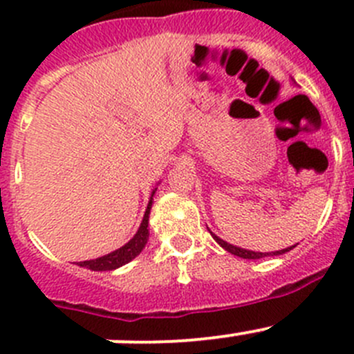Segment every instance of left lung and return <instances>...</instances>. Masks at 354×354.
<instances>
[{
    "instance_id": "1",
    "label": "left lung",
    "mask_w": 354,
    "mask_h": 354,
    "mask_svg": "<svg viewBox=\"0 0 354 354\" xmlns=\"http://www.w3.org/2000/svg\"><path fill=\"white\" fill-rule=\"evenodd\" d=\"M211 235H212V239H214L216 242H218L219 245L223 247V249L228 250V252H232L233 256L243 257V259H261V257H264V256H279V254H286V252H289V250H292L294 247L297 245V243H296V245H290V247H287V249H282V250H275V252H254V250L240 249V247L232 245V243L225 242V240H223V239H219V236H216L214 233H212V232H211Z\"/></svg>"
}]
</instances>
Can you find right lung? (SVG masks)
Masks as SVG:
<instances>
[{
    "instance_id": "add662e5",
    "label": "right lung",
    "mask_w": 354,
    "mask_h": 354,
    "mask_svg": "<svg viewBox=\"0 0 354 354\" xmlns=\"http://www.w3.org/2000/svg\"><path fill=\"white\" fill-rule=\"evenodd\" d=\"M156 190L152 192V197L153 194H156ZM152 197H150L149 205H147L145 216H143L138 232L135 233V236H133L128 243H124L121 249L114 250V252L107 254V256H102V257H97V259H90V261H81V263H77V266L88 268L91 270V272H111V270L119 268V266H122V264L135 259V257L142 252L143 247L147 245V240H149V214H150V209H152Z\"/></svg>"
}]
</instances>
